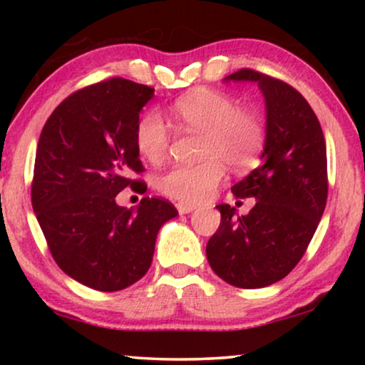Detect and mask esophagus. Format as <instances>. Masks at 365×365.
Listing matches in <instances>:
<instances>
[{"label":"esophagus","instance_id":"34e87169","mask_svg":"<svg viewBox=\"0 0 365 365\" xmlns=\"http://www.w3.org/2000/svg\"><path fill=\"white\" fill-rule=\"evenodd\" d=\"M176 207H178V211H179V214H189V212H192L194 207L192 204H184V202H179V204H176Z\"/></svg>","mask_w":365,"mask_h":365}]
</instances>
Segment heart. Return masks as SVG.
<instances>
[{"mask_svg":"<svg viewBox=\"0 0 365 365\" xmlns=\"http://www.w3.org/2000/svg\"><path fill=\"white\" fill-rule=\"evenodd\" d=\"M171 113L182 128L202 133L199 154L204 161L178 164L158 178L159 191L176 201L194 204L207 199L221 182L224 166L247 171L259 161L266 146L262 118L239 106L226 93L196 89L178 98ZM134 143L148 163L163 161L171 143V131L161 113L149 109L139 118Z\"/></svg>","mask_w":365,"mask_h":365,"instance_id":"obj_1","label":"heart"}]
</instances>
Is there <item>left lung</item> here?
<instances>
[{
    "mask_svg": "<svg viewBox=\"0 0 365 365\" xmlns=\"http://www.w3.org/2000/svg\"><path fill=\"white\" fill-rule=\"evenodd\" d=\"M226 81H256L266 99V146L261 166L232 186L236 197H254L249 214L216 206L221 224L209 239V266L222 281L259 289L281 281L297 266L327 201V154L321 123L297 89L254 69Z\"/></svg>",
    "mask_w": 365,
    "mask_h": 365,
    "instance_id": "left-lung-1",
    "label": "left lung"
}]
</instances>
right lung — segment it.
<instances>
[{"instance_id": "add662e5", "label": "right lung", "mask_w": 365, "mask_h": 365, "mask_svg": "<svg viewBox=\"0 0 365 365\" xmlns=\"http://www.w3.org/2000/svg\"><path fill=\"white\" fill-rule=\"evenodd\" d=\"M154 88L109 78L78 89L51 113L38 141L31 202L59 267L103 292L148 272L161 226L178 211L143 197L136 211L116 204L123 189L146 191L134 143L139 113Z\"/></svg>"}]
</instances>
